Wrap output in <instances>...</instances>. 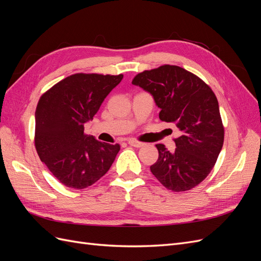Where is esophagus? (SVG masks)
I'll return each instance as SVG.
<instances>
[{
  "label": "esophagus",
  "instance_id": "34e87169",
  "mask_svg": "<svg viewBox=\"0 0 261 261\" xmlns=\"http://www.w3.org/2000/svg\"><path fill=\"white\" fill-rule=\"evenodd\" d=\"M128 144L132 146V147H135V148H140V147H144V143H140V141H137V140H134V139H130L128 140Z\"/></svg>",
  "mask_w": 261,
  "mask_h": 261
}]
</instances>
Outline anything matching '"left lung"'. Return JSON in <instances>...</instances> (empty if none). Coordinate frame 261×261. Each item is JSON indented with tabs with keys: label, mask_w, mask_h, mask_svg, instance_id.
Segmentation results:
<instances>
[{
	"label": "left lung",
	"mask_w": 261,
	"mask_h": 261,
	"mask_svg": "<svg viewBox=\"0 0 261 261\" xmlns=\"http://www.w3.org/2000/svg\"><path fill=\"white\" fill-rule=\"evenodd\" d=\"M132 84L151 94L161 110L160 120L174 123L180 132L174 152L155 145L159 158L150 171L173 192L194 188L208 176L223 146L216 94L199 77L175 65L145 70Z\"/></svg>",
	"instance_id": "obj_1"
}]
</instances>
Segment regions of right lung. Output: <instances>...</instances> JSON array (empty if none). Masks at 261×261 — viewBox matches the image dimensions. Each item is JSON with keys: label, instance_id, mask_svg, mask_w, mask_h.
I'll use <instances>...</instances> for the list:
<instances>
[{"label": "right lung", "instance_id": "add662e5", "mask_svg": "<svg viewBox=\"0 0 261 261\" xmlns=\"http://www.w3.org/2000/svg\"><path fill=\"white\" fill-rule=\"evenodd\" d=\"M123 75L75 74L46 91L36 109L35 145L40 160L63 185L83 189L111 168L120 145L86 135L108 94Z\"/></svg>", "mask_w": 261, "mask_h": 261}]
</instances>
